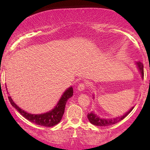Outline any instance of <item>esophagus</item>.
<instances>
[{
	"label": "esophagus",
	"mask_w": 150,
	"mask_h": 150,
	"mask_svg": "<svg viewBox=\"0 0 150 150\" xmlns=\"http://www.w3.org/2000/svg\"><path fill=\"white\" fill-rule=\"evenodd\" d=\"M86 87H87V85H86L85 83H81V84H79V86H78L77 89L79 90V91H84V90L85 89Z\"/></svg>",
	"instance_id": "esophagus-1"
}]
</instances>
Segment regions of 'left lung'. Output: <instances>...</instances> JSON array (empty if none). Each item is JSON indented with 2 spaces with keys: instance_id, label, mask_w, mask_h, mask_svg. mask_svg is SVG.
Here are the masks:
<instances>
[{
  "instance_id": "1",
  "label": "left lung",
  "mask_w": 150,
  "mask_h": 150,
  "mask_svg": "<svg viewBox=\"0 0 150 150\" xmlns=\"http://www.w3.org/2000/svg\"><path fill=\"white\" fill-rule=\"evenodd\" d=\"M137 64H138V66L139 67V69H140L142 77L143 78L144 77V71H143V66L142 63H141V62H138L137 63ZM133 108H134V107H132L130 110H129V111L127 112L124 115H123L122 117H116L114 119H110V120H108V119L107 120H105V119H100L99 117H98L96 114H94L93 112H91V113H89V114L88 113L87 118L90 122V123L92 124L95 125V126H100V127H102V126L105 127V126H111V125L115 124H117V123L120 122V121L124 120V119L130 113L131 111H132Z\"/></svg>"
}]
</instances>
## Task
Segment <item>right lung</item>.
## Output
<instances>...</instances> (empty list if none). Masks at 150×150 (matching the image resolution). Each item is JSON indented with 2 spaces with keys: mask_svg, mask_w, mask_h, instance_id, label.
Masks as SVG:
<instances>
[{
  "mask_svg": "<svg viewBox=\"0 0 150 150\" xmlns=\"http://www.w3.org/2000/svg\"><path fill=\"white\" fill-rule=\"evenodd\" d=\"M72 96L73 88L71 87L64 92L62 97L61 98L57 106L54 109H52L48 112H46V113L41 115H33L28 113V112H25L24 110L21 109L19 106L16 105L10 96L8 97V98H9V100L10 103L11 104V105L27 120L30 121V122L33 123V124H35L36 125H39V126L52 127L60 122L61 119H62L63 113H64L65 104H66L67 100Z\"/></svg>",
  "mask_w": 150,
  "mask_h": 150,
  "instance_id": "add662e5",
  "label": "right lung"
}]
</instances>
